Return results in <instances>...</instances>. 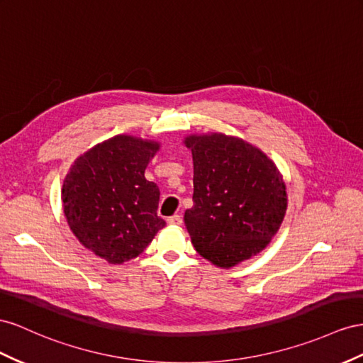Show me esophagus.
Returning a JSON list of instances; mask_svg holds the SVG:
<instances>
[{"label": "esophagus", "instance_id": "obj_1", "mask_svg": "<svg viewBox=\"0 0 363 363\" xmlns=\"http://www.w3.org/2000/svg\"><path fill=\"white\" fill-rule=\"evenodd\" d=\"M182 215H172V217L168 218V223L171 224V226H180L182 224Z\"/></svg>", "mask_w": 363, "mask_h": 363}]
</instances>
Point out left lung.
<instances>
[{"mask_svg": "<svg viewBox=\"0 0 363 363\" xmlns=\"http://www.w3.org/2000/svg\"><path fill=\"white\" fill-rule=\"evenodd\" d=\"M194 206L184 212L191 241L223 269L267 247L287 211V188L277 164L257 146L223 133L191 134Z\"/></svg>", "mask_w": 363, "mask_h": 363, "instance_id": "left-lung-1", "label": "left lung"}]
</instances>
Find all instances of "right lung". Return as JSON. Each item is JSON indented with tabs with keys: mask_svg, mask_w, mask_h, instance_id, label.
<instances>
[{
	"mask_svg": "<svg viewBox=\"0 0 363 363\" xmlns=\"http://www.w3.org/2000/svg\"><path fill=\"white\" fill-rule=\"evenodd\" d=\"M160 143L117 134L77 157L67 172L61 199L74 237L110 264L130 261L166 226L157 217L159 186L145 169Z\"/></svg>",
	"mask_w": 363,
	"mask_h": 363,
	"instance_id": "obj_1",
	"label": "right lung"
}]
</instances>
